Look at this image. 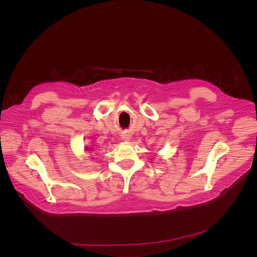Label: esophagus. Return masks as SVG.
Returning <instances> with one entry per match:
<instances>
[{
	"instance_id": "1",
	"label": "esophagus",
	"mask_w": 257,
	"mask_h": 257,
	"mask_svg": "<svg viewBox=\"0 0 257 257\" xmlns=\"http://www.w3.org/2000/svg\"><path fill=\"white\" fill-rule=\"evenodd\" d=\"M128 141H130V137H126L125 138V142H128Z\"/></svg>"
}]
</instances>
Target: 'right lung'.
Masks as SVG:
<instances>
[{
	"label": "right lung",
	"instance_id": "obj_1",
	"mask_svg": "<svg viewBox=\"0 0 257 257\" xmlns=\"http://www.w3.org/2000/svg\"><path fill=\"white\" fill-rule=\"evenodd\" d=\"M85 151H87V149H85Z\"/></svg>",
	"mask_w": 257,
	"mask_h": 257
}]
</instances>
